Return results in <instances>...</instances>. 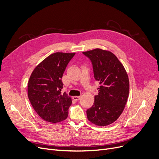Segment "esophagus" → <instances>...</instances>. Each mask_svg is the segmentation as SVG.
Returning <instances> with one entry per match:
<instances>
[{"mask_svg":"<svg viewBox=\"0 0 159 159\" xmlns=\"http://www.w3.org/2000/svg\"><path fill=\"white\" fill-rule=\"evenodd\" d=\"M73 100H75V101H78L79 100H80L81 98V97H79V96H74L72 97Z\"/></svg>","mask_w":159,"mask_h":159,"instance_id":"34e87169","label":"esophagus"}]
</instances>
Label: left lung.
<instances>
[{
    "label": "left lung",
    "mask_w": 159,
    "mask_h": 159,
    "mask_svg": "<svg viewBox=\"0 0 159 159\" xmlns=\"http://www.w3.org/2000/svg\"><path fill=\"white\" fill-rule=\"evenodd\" d=\"M92 62L94 78L100 86L94 104L87 110V119L97 126L109 125L123 113L129 94V80L126 70L110 51L96 48L84 52Z\"/></svg>",
    "instance_id": "8db88e82"
}]
</instances>
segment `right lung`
<instances>
[{"mask_svg":"<svg viewBox=\"0 0 159 159\" xmlns=\"http://www.w3.org/2000/svg\"><path fill=\"white\" fill-rule=\"evenodd\" d=\"M75 53H52L34 68L29 78V99L38 115L48 122L59 123L68 116L72 98L65 93H61V78Z\"/></svg>","mask_w":159,"mask_h":159,"instance_id":"add662e5","label":"right lung"}]
</instances>
